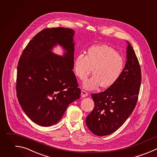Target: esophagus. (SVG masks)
Wrapping results in <instances>:
<instances>
[{
  "instance_id": "1",
  "label": "esophagus",
  "mask_w": 157,
  "mask_h": 157,
  "mask_svg": "<svg viewBox=\"0 0 157 157\" xmlns=\"http://www.w3.org/2000/svg\"><path fill=\"white\" fill-rule=\"evenodd\" d=\"M88 94V93L85 90H82V91H81V96H82V98H85V97L87 96Z\"/></svg>"
}]
</instances>
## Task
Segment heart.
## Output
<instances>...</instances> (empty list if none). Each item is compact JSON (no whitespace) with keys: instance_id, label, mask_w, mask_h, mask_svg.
Segmentation results:
<instances>
[{"instance_id":"1","label":"heart","mask_w":157,"mask_h":157,"mask_svg":"<svg viewBox=\"0 0 157 157\" xmlns=\"http://www.w3.org/2000/svg\"><path fill=\"white\" fill-rule=\"evenodd\" d=\"M124 66L123 57L114 48L107 45H96L88 50L86 55L80 53L77 56L74 71L83 80L93 68V75L83 83L85 89L91 90L100 85L107 88L113 85L121 76Z\"/></svg>"}]
</instances>
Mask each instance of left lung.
Masks as SVG:
<instances>
[{"instance_id":"left-lung-1","label":"left lung","mask_w":157,"mask_h":157,"mask_svg":"<svg viewBox=\"0 0 157 157\" xmlns=\"http://www.w3.org/2000/svg\"><path fill=\"white\" fill-rule=\"evenodd\" d=\"M126 62L118 80L104 91L91 94L94 102L86 118L88 129L98 136L117 131L134 110L139 93L141 70L136 53L128 42Z\"/></svg>"}]
</instances>
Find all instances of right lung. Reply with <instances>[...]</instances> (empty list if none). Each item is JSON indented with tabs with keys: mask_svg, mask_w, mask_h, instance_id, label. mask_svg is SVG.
<instances>
[{
	"mask_svg": "<svg viewBox=\"0 0 157 157\" xmlns=\"http://www.w3.org/2000/svg\"><path fill=\"white\" fill-rule=\"evenodd\" d=\"M74 31L46 28L28 43L17 67V96L22 109L35 123L50 126L59 121L68 105L80 98L81 90L74 68ZM58 43L67 50L55 56Z\"/></svg>",
	"mask_w": 157,
	"mask_h": 157,
	"instance_id": "obj_1",
	"label": "right lung"
}]
</instances>
